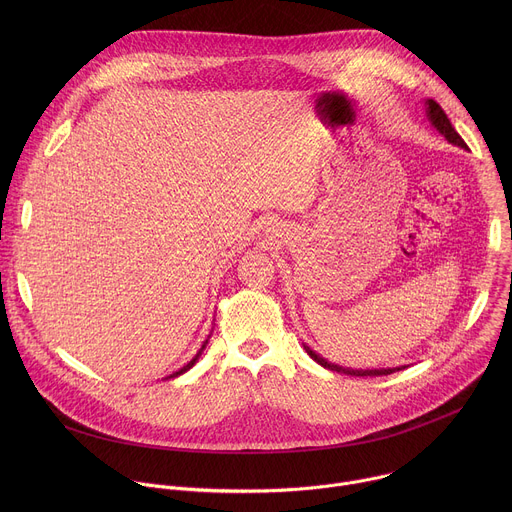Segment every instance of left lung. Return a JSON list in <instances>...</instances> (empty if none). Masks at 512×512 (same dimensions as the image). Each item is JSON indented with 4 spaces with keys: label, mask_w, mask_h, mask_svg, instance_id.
<instances>
[{
    "label": "left lung",
    "mask_w": 512,
    "mask_h": 512,
    "mask_svg": "<svg viewBox=\"0 0 512 512\" xmlns=\"http://www.w3.org/2000/svg\"><path fill=\"white\" fill-rule=\"evenodd\" d=\"M425 115H427V121L431 123V127L442 133L452 145H458V148L466 150L468 145L464 143V139L458 135V131L452 127L448 115L444 113V109L437 105L433 99H425ZM304 350L320 364V367L328 369V371H336V373H344V375H352V377H381V375H391L395 371H401L405 367H395V369H348V367H340V364H334L330 360H326L324 356H320L316 350H312L306 342H304Z\"/></svg>",
    "instance_id": "obj_1"
}]
</instances>
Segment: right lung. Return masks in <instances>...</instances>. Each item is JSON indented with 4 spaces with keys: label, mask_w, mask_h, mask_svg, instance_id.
<instances>
[{
    "label": "right lung",
    "mask_w": 512,
    "mask_h": 512,
    "mask_svg": "<svg viewBox=\"0 0 512 512\" xmlns=\"http://www.w3.org/2000/svg\"><path fill=\"white\" fill-rule=\"evenodd\" d=\"M210 334H212V332H210ZM210 334H208V338H206V340H204V342H202V346H200V350H198V352H196V356H194V358H192V360H190V362H186V364H184V367H182V369H180V371H176V373H172V375H170V377H166V379H174V377H180V375H184V373H186V371H190V369H192V367H194V364H196V362H198V358H200V354H202V352H204V348H206V344H208V340H210Z\"/></svg>",
    "instance_id": "1"
}]
</instances>
